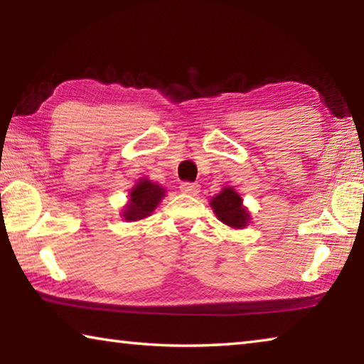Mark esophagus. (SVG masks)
<instances>
[{"label": "esophagus", "instance_id": "1", "mask_svg": "<svg viewBox=\"0 0 364 364\" xmlns=\"http://www.w3.org/2000/svg\"><path fill=\"white\" fill-rule=\"evenodd\" d=\"M200 186L197 183H181V186H180V189H181V193H184V194H189V196H197L199 194V189Z\"/></svg>", "mask_w": 364, "mask_h": 364}]
</instances>
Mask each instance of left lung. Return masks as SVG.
<instances>
[{"instance_id": "obj_1", "label": "left lung", "mask_w": 364, "mask_h": 364, "mask_svg": "<svg viewBox=\"0 0 364 364\" xmlns=\"http://www.w3.org/2000/svg\"><path fill=\"white\" fill-rule=\"evenodd\" d=\"M210 207L215 217L232 230H244L252 220V215L249 208L244 205L241 194L231 186H225L217 196L212 197Z\"/></svg>"}]
</instances>
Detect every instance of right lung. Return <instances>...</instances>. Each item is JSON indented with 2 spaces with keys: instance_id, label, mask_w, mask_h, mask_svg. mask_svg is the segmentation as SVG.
I'll return each mask as SVG.
<instances>
[{
  "instance_id": "1",
  "label": "right lung",
  "mask_w": 364,
  "mask_h": 364,
  "mask_svg": "<svg viewBox=\"0 0 364 364\" xmlns=\"http://www.w3.org/2000/svg\"><path fill=\"white\" fill-rule=\"evenodd\" d=\"M167 196V189L149 178H139L128 193L127 204L122 207L120 217L125 221H141L151 217L160 200Z\"/></svg>"
}]
</instances>
